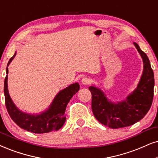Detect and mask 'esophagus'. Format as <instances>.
<instances>
[{
	"instance_id": "obj_1",
	"label": "esophagus",
	"mask_w": 158,
	"mask_h": 158,
	"mask_svg": "<svg viewBox=\"0 0 158 158\" xmlns=\"http://www.w3.org/2000/svg\"><path fill=\"white\" fill-rule=\"evenodd\" d=\"M81 85H89V78H87V77H84L83 79H81Z\"/></svg>"
}]
</instances>
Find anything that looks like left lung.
I'll return each mask as SVG.
<instances>
[{"label": "left lung", "mask_w": 158, "mask_h": 158, "mask_svg": "<svg viewBox=\"0 0 158 158\" xmlns=\"http://www.w3.org/2000/svg\"><path fill=\"white\" fill-rule=\"evenodd\" d=\"M143 60V69L137 87L126 98L112 102L99 87L89 86L92 110L95 117L106 126L116 129L132 125L144 117L152 103L154 73L147 55L136 43H133Z\"/></svg>", "instance_id": "left-lung-1"}]
</instances>
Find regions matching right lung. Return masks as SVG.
Masks as SVG:
<instances>
[{"label":"right lung","mask_w":158,"mask_h":158,"mask_svg":"<svg viewBox=\"0 0 158 158\" xmlns=\"http://www.w3.org/2000/svg\"><path fill=\"white\" fill-rule=\"evenodd\" d=\"M15 53L8 63L6 67V77L4 81L5 103L9 114L12 120L21 128L34 133H46L58 131L65 122V108L73 95L79 91V83L70 85L66 88L62 89L56 95L52 102L47 110L40 114H28L19 110L14 103L8 89V73L9 66L15 58Z\"/></svg>","instance_id":"1"}]
</instances>
